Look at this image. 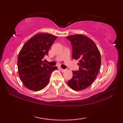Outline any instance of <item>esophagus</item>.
Here are the masks:
<instances>
[{
    "mask_svg": "<svg viewBox=\"0 0 123 123\" xmlns=\"http://www.w3.org/2000/svg\"><path fill=\"white\" fill-rule=\"evenodd\" d=\"M59 69H60V70H61V71L62 72H63L65 71V70H64V69H62V68H59Z\"/></svg>",
    "mask_w": 123,
    "mask_h": 123,
    "instance_id": "1",
    "label": "esophagus"
}]
</instances>
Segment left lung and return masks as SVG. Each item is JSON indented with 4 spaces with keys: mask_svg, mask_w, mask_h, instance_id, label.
<instances>
[{
    "mask_svg": "<svg viewBox=\"0 0 123 123\" xmlns=\"http://www.w3.org/2000/svg\"><path fill=\"white\" fill-rule=\"evenodd\" d=\"M71 42L73 59L78 60L79 69L72 71L73 77L68 85L76 91L84 90L92 84L97 75L101 64V56L95 43L81 34L67 37Z\"/></svg>",
    "mask_w": 123,
    "mask_h": 123,
    "instance_id": "8db88e82",
    "label": "left lung"
}]
</instances>
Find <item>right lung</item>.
Instances as JSON below:
<instances>
[{"mask_svg":"<svg viewBox=\"0 0 123 123\" xmlns=\"http://www.w3.org/2000/svg\"><path fill=\"white\" fill-rule=\"evenodd\" d=\"M57 37L50 34H36L23 45L18 56V71L23 83L28 89L37 91L45 88L52 72L57 69L42 60L45 55H48Z\"/></svg>","mask_w":123,"mask_h":123,"instance_id":"right-lung-1","label":"right lung"}]
</instances>
